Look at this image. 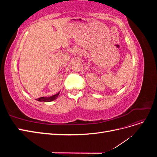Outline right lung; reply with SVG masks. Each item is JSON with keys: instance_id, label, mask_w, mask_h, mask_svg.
Returning a JSON list of instances; mask_svg holds the SVG:
<instances>
[{"instance_id": "1", "label": "right lung", "mask_w": 157, "mask_h": 157, "mask_svg": "<svg viewBox=\"0 0 157 157\" xmlns=\"http://www.w3.org/2000/svg\"><path fill=\"white\" fill-rule=\"evenodd\" d=\"M59 94V92H58V94H56L54 96H52L50 97H41L40 98L36 99L37 101H44V102H50V101H52L55 100L56 99H57V98L58 97Z\"/></svg>"}]
</instances>
